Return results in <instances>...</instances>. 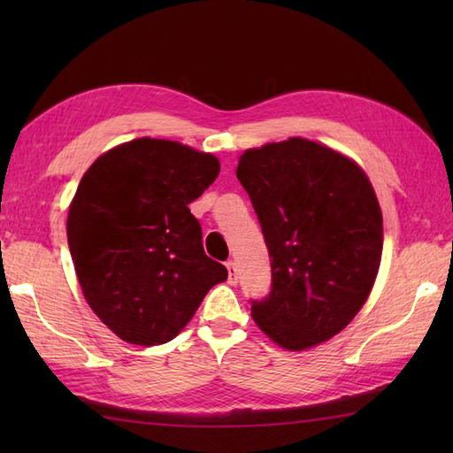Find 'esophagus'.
<instances>
[{
	"label": "esophagus",
	"mask_w": 453,
	"mask_h": 453,
	"mask_svg": "<svg viewBox=\"0 0 453 453\" xmlns=\"http://www.w3.org/2000/svg\"><path fill=\"white\" fill-rule=\"evenodd\" d=\"M226 266H227V280H229V284H237V266H235V263L234 261H227Z\"/></svg>",
	"instance_id": "1"
}]
</instances>
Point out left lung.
Masks as SVG:
<instances>
[{
	"instance_id": "left-lung-1",
	"label": "left lung",
	"mask_w": 453,
	"mask_h": 453,
	"mask_svg": "<svg viewBox=\"0 0 453 453\" xmlns=\"http://www.w3.org/2000/svg\"><path fill=\"white\" fill-rule=\"evenodd\" d=\"M235 173L273 268L271 292L251 302L255 323L288 350L331 339L378 276L383 219L372 182L352 159L305 138L247 150Z\"/></svg>"
}]
</instances>
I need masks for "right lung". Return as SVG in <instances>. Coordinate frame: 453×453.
Segmentation results:
<instances>
[{
  "label": "right lung",
  "instance_id": "obj_1",
  "mask_svg": "<svg viewBox=\"0 0 453 453\" xmlns=\"http://www.w3.org/2000/svg\"><path fill=\"white\" fill-rule=\"evenodd\" d=\"M219 161L179 142L138 138L109 150L85 173L67 214V245L95 315L140 346L185 329L227 268L206 257L188 204Z\"/></svg>",
  "mask_w": 453,
  "mask_h": 453
}]
</instances>
